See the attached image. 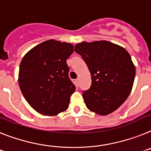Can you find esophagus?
<instances>
[{"mask_svg":"<svg viewBox=\"0 0 151 151\" xmlns=\"http://www.w3.org/2000/svg\"><path fill=\"white\" fill-rule=\"evenodd\" d=\"M74 82H75L76 86H77V87H78V86H79V83H80V79H79V78H77V79H76Z\"/></svg>","mask_w":151,"mask_h":151,"instance_id":"esophagus-1","label":"esophagus"}]
</instances>
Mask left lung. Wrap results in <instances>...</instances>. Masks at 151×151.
<instances>
[{"label": "left lung", "mask_w": 151, "mask_h": 151, "mask_svg": "<svg viewBox=\"0 0 151 151\" xmlns=\"http://www.w3.org/2000/svg\"><path fill=\"white\" fill-rule=\"evenodd\" d=\"M91 74L90 89L83 91L86 107L95 113L106 115L117 109L132 91L135 67L124 48L107 41L77 44Z\"/></svg>", "instance_id": "8db88e82"}]
</instances>
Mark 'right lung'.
Returning a JSON list of instances; mask_svg holds the SVG:
<instances>
[{
	"label": "right lung",
	"instance_id": "1",
	"mask_svg": "<svg viewBox=\"0 0 151 151\" xmlns=\"http://www.w3.org/2000/svg\"><path fill=\"white\" fill-rule=\"evenodd\" d=\"M70 43L48 40L27 52L19 65V85L26 100L45 115H56L69 106L75 90L68 77Z\"/></svg>",
	"mask_w": 151,
	"mask_h": 151
}]
</instances>
